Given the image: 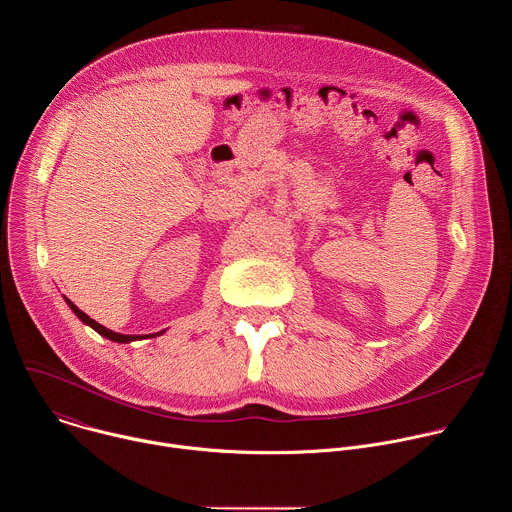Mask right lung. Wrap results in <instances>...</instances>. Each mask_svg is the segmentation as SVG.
<instances>
[{"label":"right lung","mask_w":512,"mask_h":512,"mask_svg":"<svg viewBox=\"0 0 512 512\" xmlns=\"http://www.w3.org/2000/svg\"><path fill=\"white\" fill-rule=\"evenodd\" d=\"M64 302L68 304V308L75 312V316L83 322V324H87V326H91L95 332H99L103 338H107V340H111V342H119V344H129V342H135V340H143V338H156V336H162L166 330H162V332H158V334H119V332H113V330H109V328H105V326H101L99 322H95L91 316H87L83 310H79L75 304H72L70 300H66L64 298Z\"/></svg>","instance_id":"obj_1"}]
</instances>
